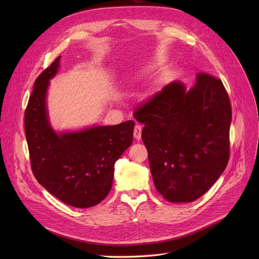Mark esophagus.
<instances>
[{"instance_id": "obj_1", "label": "esophagus", "mask_w": 259, "mask_h": 259, "mask_svg": "<svg viewBox=\"0 0 259 259\" xmlns=\"http://www.w3.org/2000/svg\"><path fill=\"white\" fill-rule=\"evenodd\" d=\"M133 135H134V139L137 141H140L142 139V126L141 125H137L134 127Z\"/></svg>"}]
</instances>
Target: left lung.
Listing matches in <instances>:
<instances>
[{"label": "left lung", "mask_w": 259, "mask_h": 259, "mask_svg": "<svg viewBox=\"0 0 259 259\" xmlns=\"http://www.w3.org/2000/svg\"><path fill=\"white\" fill-rule=\"evenodd\" d=\"M134 117L145 125L142 139L154 186L168 201H194L225 171L232 110L221 79L198 73L189 90L173 80Z\"/></svg>", "instance_id": "8db88e82"}]
</instances>
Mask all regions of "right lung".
I'll return each instance as SVG.
<instances>
[{
	"mask_svg": "<svg viewBox=\"0 0 259 259\" xmlns=\"http://www.w3.org/2000/svg\"><path fill=\"white\" fill-rule=\"evenodd\" d=\"M59 57L35 79L25 111V132L32 172L38 184L63 202L90 208L110 192L114 164L133 141L134 121L54 131L47 108L50 79L60 68Z\"/></svg>",
	"mask_w": 259,
	"mask_h": 259,
	"instance_id": "add662e5",
	"label": "right lung"
}]
</instances>
